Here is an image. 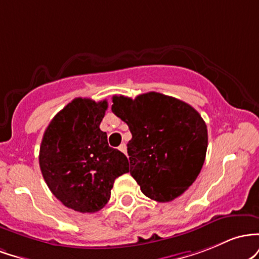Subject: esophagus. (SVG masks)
Returning a JSON list of instances; mask_svg holds the SVG:
<instances>
[{"instance_id": "1", "label": "esophagus", "mask_w": 259, "mask_h": 259, "mask_svg": "<svg viewBox=\"0 0 259 259\" xmlns=\"http://www.w3.org/2000/svg\"><path fill=\"white\" fill-rule=\"evenodd\" d=\"M118 149H120L123 154L127 153V147H126V144H124V143H122L120 147H118Z\"/></svg>"}]
</instances>
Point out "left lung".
Wrapping results in <instances>:
<instances>
[{
	"label": "left lung",
	"instance_id": "left-lung-1",
	"mask_svg": "<svg viewBox=\"0 0 259 259\" xmlns=\"http://www.w3.org/2000/svg\"><path fill=\"white\" fill-rule=\"evenodd\" d=\"M112 112L128 124L130 172L150 199L170 202L196 181L205 160L207 124L179 99L150 92L112 97Z\"/></svg>",
	"mask_w": 259,
	"mask_h": 259
}]
</instances>
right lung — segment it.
I'll return each instance as SVG.
<instances>
[{"label":"right lung","mask_w":259,"mask_h":259,"mask_svg":"<svg viewBox=\"0 0 259 259\" xmlns=\"http://www.w3.org/2000/svg\"><path fill=\"white\" fill-rule=\"evenodd\" d=\"M107 101L75 98L52 118L40 145L46 185L67 208L95 213L109 202L118 176L130 171L127 156L109 147L100 130Z\"/></svg>","instance_id":"add662e5"}]
</instances>
